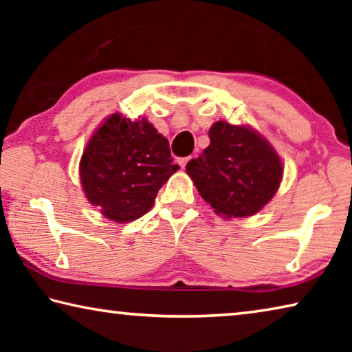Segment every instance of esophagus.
<instances>
[{
    "label": "esophagus",
    "mask_w": 352,
    "mask_h": 352,
    "mask_svg": "<svg viewBox=\"0 0 352 352\" xmlns=\"http://www.w3.org/2000/svg\"><path fill=\"white\" fill-rule=\"evenodd\" d=\"M190 160V157H184V158H178V164L182 166V168H184V166L188 164V162Z\"/></svg>",
    "instance_id": "obj_1"
}]
</instances>
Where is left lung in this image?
I'll use <instances>...</instances> for the list:
<instances>
[{
    "mask_svg": "<svg viewBox=\"0 0 352 352\" xmlns=\"http://www.w3.org/2000/svg\"><path fill=\"white\" fill-rule=\"evenodd\" d=\"M199 194L219 216L248 217L276 194L283 163L264 136L248 126L214 122L210 146L186 164Z\"/></svg>",
    "mask_w": 352,
    "mask_h": 352,
    "instance_id": "obj_1",
    "label": "left lung"
}]
</instances>
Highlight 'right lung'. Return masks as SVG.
<instances>
[{
  "label": "right lung",
  "mask_w": 352,
  "mask_h": 352,
  "mask_svg": "<svg viewBox=\"0 0 352 352\" xmlns=\"http://www.w3.org/2000/svg\"><path fill=\"white\" fill-rule=\"evenodd\" d=\"M177 169L169 141L146 118L132 121L113 113L88 141L79 174L88 201L104 217L126 223L151 211Z\"/></svg>",
  "instance_id": "right-lung-1"
}]
</instances>
